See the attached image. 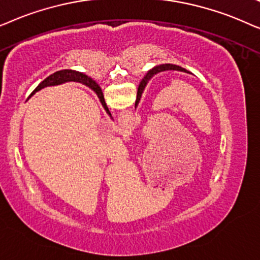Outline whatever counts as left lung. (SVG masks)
Returning <instances> with one entry per match:
<instances>
[{
	"label": "left lung",
	"mask_w": 260,
	"mask_h": 260,
	"mask_svg": "<svg viewBox=\"0 0 260 260\" xmlns=\"http://www.w3.org/2000/svg\"><path fill=\"white\" fill-rule=\"evenodd\" d=\"M169 70H175V71H181V72H186V74H190L188 70H185L184 68H181L178 67V65H174V64H161V65H158V67H154L152 70H150L146 74V76L143 78V81L140 82L139 84V88H138V96H137V101H136V107L138 106V103H139L140 99H141V95H143L145 88H146L147 83L151 81V78L155 76L159 72H162V71H169Z\"/></svg>",
	"instance_id": "8db88e82"
}]
</instances>
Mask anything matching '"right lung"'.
Segmentation results:
<instances>
[{
  "mask_svg": "<svg viewBox=\"0 0 260 260\" xmlns=\"http://www.w3.org/2000/svg\"><path fill=\"white\" fill-rule=\"evenodd\" d=\"M71 81L83 83V84H85L86 86H89V88L91 89V90H94L95 94L98 95V98L100 99V102H101V105L103 106V108H105L106 113L110 116V119H113L112 114H110L108 107H107L106 102H105V98H103L102 89L100 88V85L95 81H92L91 78L88 77V76H86V75L82 74V72L75 71V70H61V71L54 72L53 75L48 76L46 79H44V81L41 82L40 84L38 85L36 89H34V91L32 92V94H30V96H32L33 94H36V92L39 91V90L44 89L45 86L58 85V84H61V83L71 82Z\"/></svg>",
  "mask_w": 260,
  "mask_h": 260,
  "instance_id": "1",
  "label": "right lung"
}]
</instances>
